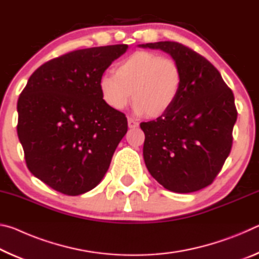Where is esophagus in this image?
<instances>
[{
  "instance_id": "34e87169",
  "label": "esophagus",
  "mask_w": 259,
  "mask_h": 259,
  "mask_svg": "<svg viewBox=\"0 0 259 259\" xmlns=\"http://www.w3.org/2000/svg\"><path fill=\"white\" fill-rule=\"evenodd\" d=\"M138 122H136L135 120L133 119H128V125L129 128H136V126H138Z\"/></svg>"
}]
</instances>
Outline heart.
<instances>
[{"mask_svg":"<svg viewBox=\"0 0 259 259\" xmlns=\"http://www.w3.org/2000/svg\"><path fill=\"white\" fill-rule=\"evenodd\" d=\"M115 74H103L98 89L103 102L114 111L131 100L134 111L157 117L172 107L182 89L183 73L176 60L151 51H136L115 65Z\"/></svg>","mask_w":259,"mask_h":259,"instance_id":"1","label":"heart"}]
</instances>
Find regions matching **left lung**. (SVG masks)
<instances>
[{
	"label": "left lung",
	"mask_w": 259,
	"mask_h": 259,
	"mask_svg": "<svg viewBox=\"0 0 259 259\" xmlns=\"http://www.w3.org/2000/svg\"><path fill=\"white\" fill-rule=\"evenodd\" d=\"M160 49L182 68L181 93L156 120L142 122L148 171L166 190L191 193L213 182L229 156L238 112L221 73L198 52L178 42L139 45Z\"/></svg>",
	"instance_id": "1"
}]
</instances>
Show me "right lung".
Returning <instances> with one entry per match:
<instances>
[{
  "label": "right lung",
  "mask_w": 259,
  "mask_h": 259,
  "mask_svg": "<svg viewBox=\"0 0 259 259\" xmlns=\"http://www.w3.org/2000/svg\"><path fill=\"white\" fill-rule=\"evenodd\" d=\"M126 45L68 52L38 67L20 94L17 133L27 168L57 192L80 195L102 182L128 131L103 102L99 77Z\"/></svg>",
  "instance_id": "add662e5"
}]
</instances>
